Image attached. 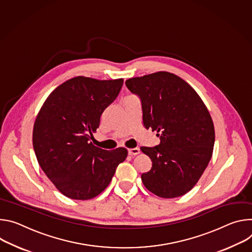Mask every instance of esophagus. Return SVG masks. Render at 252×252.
<instances>
[{
  "label": "esophagus",
  "instance_id": "obj_1",
  "mask_svg": "<svg viewBox=\"0 0 252 252\" xmlns=\"http://www.w3.org/2000/svg\"><path fill=\"white\" fill-rule=\"evenodd\" d=\"M139 153H140V149H139V148H132V149L128 150V154L130 156H135V155H137Z\"/></svg>",
  "mask_w": 252,
  "mask_h": 252
}]
</instances>
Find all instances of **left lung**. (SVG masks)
I'll return each mask as SVG.
<instances>
[{
  "instance_id": "1",
  "label": "left lung",
  "mask_w": 252,
  "mask_h": 252,
  "mask_svg": "<svg viewBox=\"0 0 252 252\" xmlns=\"http://www.w3.org/2000/svg\"><path fill=\"white\" fill-rule=\"evenodd\" d=\"M125 84L141 100L144 127L160 138L159 145L141 147L152 161L141 175L144 186L162 198L182 196L197 183L212 156L215 132L206 106L189 84L168 72Z\"/></svg>"
}]
</instances>
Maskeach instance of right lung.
Segmentation results:
<instances>
[{
  "label": "right lung",
  "mask_w": 252,
  "mask_h": 252,
  "mask_svg": "<svg viewBox=\"0 0 252 252\" xmlns=\"http://www.w3.org/2000/svg\"><path fill=\"white\" fill-rule=\"evenodd\" d=\"M122 86L123 79L72 78L49 95L36 118L33 146L39 165L71 199L97 196L127 157L125 148L107 151L90 142L102 113Z\"/></svg>",
  "instance_id": "obj_1"
}]
</instances>
